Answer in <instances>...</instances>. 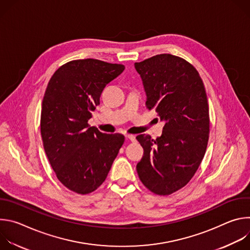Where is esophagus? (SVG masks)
Segmentation results:
<instances>
[{
    "label": "esophagus",
    "instance_id": "obj_1",
    "mask_svg": "<svg viewBox=\"0 0 250 250\" xmlns=\"http://www.w3.org/2000/svg\"><path fill=\"white\" fill-rule=\"evenodd\" d=\"M126 139H129L130 141H135V136L132 134H125Z\"/></svg>",
    "mask_w": 250,
    "mask_h": 250
}]
</instances>
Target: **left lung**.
I'll return each instance as SVG.
<instances>
[{
  "mask_svg": "<svg viewBox=\"0 0 250 250\" xmlns=\"http://www.w3.org/2000/svg\"><path fill=\"white\" fill-rule=\"evenodd\" d=\"M134 67L146 93V108L165 122L160 137L136 136L145 150L137 174L149 191L167 196L188 184L204 158L209 132L205 86L191 63L172 54L152 56Z\"/></svg>",
  "mask_w": 250,
  "mask_h": 250,
  "instance_id": "left-lung-1",
  "label": "left lung"
}]
</instances>
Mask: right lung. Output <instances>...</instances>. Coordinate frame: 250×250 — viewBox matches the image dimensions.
<instances>
[{
  "mask_svg": "<svg viewBox=\"0 0 250 250\" xmlns=\"http://www.w3.org/2000/svg\"><path fill=\"white\" fill-rule=\"evenodd\" d=\"M124 70L123 64L78 59L59 67L48 82L41 116L43 147L58 180L77 194L103 184L125 142L123 134L88 124L104 88Z\"/></svg>",
  "mask_w": 250,
  "mask_h": 250,
  "instance_id": "right-lung-1",
  "label": "right lung"
}]
</instances>
